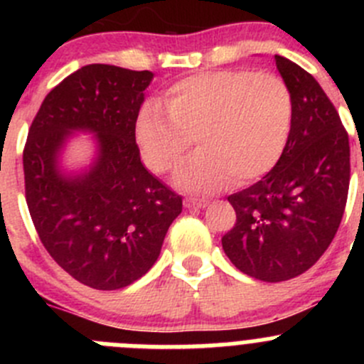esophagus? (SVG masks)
<instances>
[{
	"label": "esophagus",
	"mask_w": 364,
	"mask_h": 364,
	"mask_svg": "<svg viewBox=\"0 0 364 364\" xmlns=\"http://www.w3.org/2000/svg\"><path fill=\"white\" fill-rule=\"evenodd\" d=\"M185 205L186 208H205V205H208V200L197 199V197H186Z\"/></svg>",
	"instance_id": "esophagus-1"
}]
</instances>
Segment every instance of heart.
Here are the masks:
<instances>
[{
  "instance_id": "heart-1",
  "label": "heart",
  "mask_w": 364,
  "mask_h": 364,
  "mask_svg": "<svg viewBox=\"0 0 364 364\" xmlns=\"http://www.w3.org/2000/svg\"><path fill=\"white\" fill-rule=\"evenodd\" d=\"M294 100L282 77L253 70H213L185 77L159 102L141 105L134 137L155 174H167L192 148L174 176L185 192L215 193L266 176L287 146Z\"/></svg>"
}]
</instances>
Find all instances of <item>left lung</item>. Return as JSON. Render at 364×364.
<instances>
[{
  "mask_svg": "<svg viewBox=\"0 0 364 364\" xmlns=\"http://www.w3.org/2000/svg\"><path fill=\"white\" fill-rule=\"evenodd\" d=\"M274 60L294 100L291 137L260 181L229 196L236 223L222 237L237 269L271 284L299 277L328 250L350 181L348 134L335 105L311 73Z\"/></svg>",
  "mask_w": 364,
  "mask_h": 364,
  "instance_id": "left-lung-1",
  "label": "left lung"
}]
</instances>
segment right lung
Wrapping results in <instances>:
<instances>
[{
    "mask_svg": "<svg viewBox=\"0 0 364 364\" xmlns=\"http://www.w3.org/2000/svg\"><path fill=\"white\" fill-rule=\"evenodd\" d=\"M153 73L86 65L53 87L28 132L26 203L40 241L72 278L116 291L159 259L183 199L142 165L134 123ZM73 129L97 134L90 173L63 176L57 153Z\"/></svg>",
    "mask_w": 364,
    "mask_h": 364,
    "instance_id": "add662e5",
    "label": "right lung"
}]
</instances>
